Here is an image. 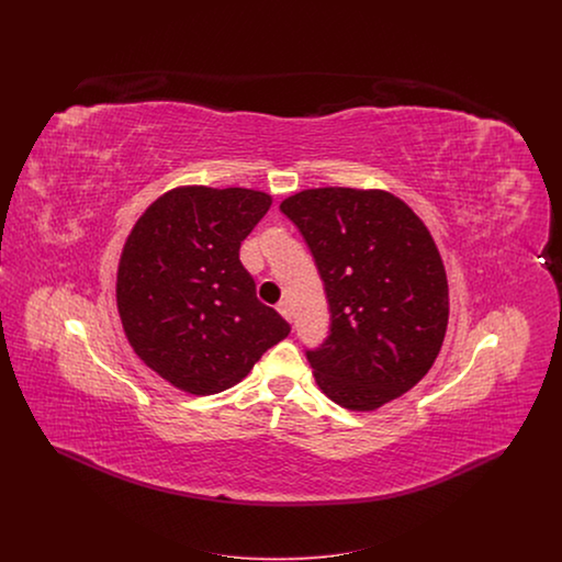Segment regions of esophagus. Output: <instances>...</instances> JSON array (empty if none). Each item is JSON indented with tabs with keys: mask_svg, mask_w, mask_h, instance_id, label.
<instances>
[{
	"mask_svg": "<svg viewBox=\"0 0 562 562\" xmlns=\"http://www.w3.org/2000/svg\"><path fill=\"white\" fill-rule=\"evenodd\" d=\"M278 312H280V316H282L284 321H293V312H291V303H289V301H280V303H278Z\"/></svg>",
	"mask_w": 562,
	"mask_h": 562,
	"instance_id": "esophagus-1",
	"label": "esophagus"
}]
</instances>
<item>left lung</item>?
Listing matches in <instances>:
<instances>
[{
    "label": "left lung",
    "mask_w": 562,
    "mask_h": 562,
    "mask_svg": "<svg viewBox=\"0 0 562 562\" xmlns=\"http://www.w3.org/2000/svg\"><path fill=\"white\" fill-rule=\"evenodd\" d=\"M280 211L321 271L330 333L307 351L322 392L374 411L428 374L449 324V282L426 223L383 189H303Z\"/></svg>",
    "instance_id": "1"
}]
</instances>
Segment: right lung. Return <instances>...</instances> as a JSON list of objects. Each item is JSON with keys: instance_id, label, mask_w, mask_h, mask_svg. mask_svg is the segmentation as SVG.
Listing matches in <instances>:
<instances>
[{"instance_id": "obj_1", "label": "right lung", "mask_w": 562, "mask_h": 562, "mask_svg": "<svg viewBox=\"0 0 562 562\" xmlns=\"http://www.w3.org/2000/svg\"><path fill=\"white\" fill-rule=\"evenodd\" d=\"M271 195L181 186L161 193L124 241L115 301L140 362L172 387L211 396L240 383L289 333L240 263Z\"/></svg>"}]
</instances>
